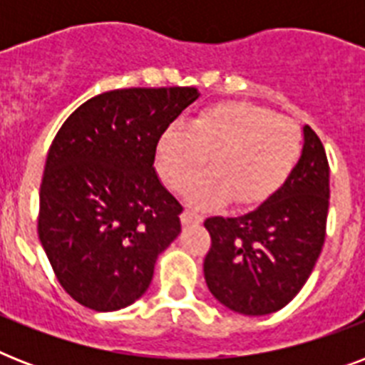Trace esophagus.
<instances>
[{"label": "esophagus", "instance_id": "obj_1", "mask_svg": "<svg viewBox=\"0 0 365 365\" xmlns=\"http://www.w3.org/2000/svg\"><path fill=\"white\" fill-rule=\"evenodd\" d=\"M182 223L183 225H191V223H200L202 222V217L199 216V214H197V212H193V210H183L182 212Z\"/></svg>", "mask_w": 365, "mask_h": 365}]
</instances>
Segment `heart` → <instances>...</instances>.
Segmentation results:
<instances>
[{
    "label": "heart",
    "instance_id": "obj_1",
    "mask_svg": "<svg viewBox=\"0 0 365 365\" xmlns=\"http://www.w3.org/2000/svg\"><path fill=\"white\" fill-rule=\"evenodd\" d=\"M301 153L297 126L248 102L212 106L191 125L166 126L157 142V168L166 185L182 191L199 176L210 155L212 170L191 185L200 206L231 197L244 206L265 202L294 170Z\"/></svg>",
    "mask_w": 365,
    "mask_h": 365
}]
</instances>
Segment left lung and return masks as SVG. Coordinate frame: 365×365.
I'll return each mask as SVG.
<instances>
[{
    "label": "left lung",
    "instance_id": "8db88e82",
    "mask_svg": "<svg viewBox=\"0 0 365 365\" xmlns=\"http://www.w3.org/2000/svg\"><path fill=\"white\" fill-rule=\"evenodd\" d=\"M329 206V165L311 126L301 157L277 193L237 217H208V289L222 305L261 317L286 307L305 286L322 252Z\"/></svg>",
    "mask_w": 365,
    "mask_h": 365
}]
</instances>
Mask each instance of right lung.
I'll use <instances>...</instances> for the list:
<instances>
[{
    "label": "right lung",
    "mask_w": 365,
    "mask_h": 365,
    "mask_svg": "<svg viewBox=\"0 0 365 365\" xmlns=\"http://www.w3.org/2000/svg\"><path fill=\"white\" fill-rule=\"evenodd\" d=\"M199 98L195 87L117 88L81 104L48 149L37 233L60 286L93 311L140 299L155 261L182 231L160 183V134Z\"/></svg>",
    "instance_id": "1"
}]
</instances>
